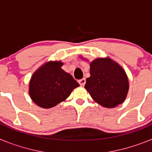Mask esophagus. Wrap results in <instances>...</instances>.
I'll return each mask as SVG.
<instances>
[{
	"instance_id": "esophagus-1",
	"label": "esophagus",
	"mask_w": 152,
	"mask_h": 152,
	"mask_svg": "<svg viewBox=\"0 0 152 152\" xmlns=\"http://www.w3.org/2000/svg\"><path fill=\"white\" fill-rule=\"evenodd\" d=\"M78 83L80 84V86H84L86 83L85 78H82V79H80V80H79Z\"/></svg>"
}]
</instances>
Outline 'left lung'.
<instances>
[{"instance_id": "left-lung-1", "label": "left lung", "mask_w": 152, "mask_h": 152, "mask_svg": "<svg viewBox=\"0 0 152 152\" xmlns=\"http://www.w3.org/2000/svg\"><path fill=\"white\" fill-rule=\"evenodd\" d=\"M90 67L91 76L86 80L84 88L93 100L107 108L123 103L129 88L124 69L110 58H96Z\"/></svg>"}]
</instances>
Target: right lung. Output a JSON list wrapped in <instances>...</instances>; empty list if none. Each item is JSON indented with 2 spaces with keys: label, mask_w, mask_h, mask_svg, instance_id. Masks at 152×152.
Returning a JSON list of instances; mask_svg holds the SVG:
<instances>
[{
  "label": "right lung",
  "mask_w": 152,
  "mask_h": 152,
  "mask_svg": "<svg viewBox=\"0 0 152 152\" xmlns=\"http://www.w3.org/2000/svg\"><path fill=\"white\" fill-rule=\"evenodd\" d=\"M61 61H49L36 70L29 81V94L39 107L52 108L64 101L79 84L61 69Z\"/></svg>",
  "instance_id": "obj_1"
}]
</instances>
